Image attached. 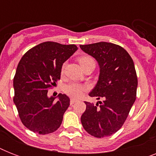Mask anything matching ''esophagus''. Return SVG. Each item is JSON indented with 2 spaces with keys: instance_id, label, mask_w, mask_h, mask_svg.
Wrapping results in <instances>:
<instances>
[{
  "instance_id": "esophagus-1",
  "label": "esophagus",
  "mask_w": 156,
  "mask_h": 156,
  "mask_svg": "<svg viewBox=\"0 0 156 156\" xmlns=\"http://www.w3.org/2000/svg\"><path fill=\"white\" fill-rule=\"evenodd\" d=\"M78 99H75V98H72L70 100V104H73L75 102H77L78 101Z\"/></svg>"
}]
</instances>
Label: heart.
Segmentation results:
<instances>
[{
  "label": "heart",
  "mask_w": 156,
  "mask_h": 156,
  "mask_svg": "<svg viewBox=\"0 0 156 156\" xmlns=\"http://www.w3.org/2000/svg\"><path fill=\"white\" fill-rule=\"evenodd\" d=\"M78 62L81 65V66L83 67L85 64L88 63L91 61H94L92 57H90V56H82L78 57ZM87 89V86L83 85L79 83H76V82H71V83H68L64 87V91L66 92L69 96L72 97H78L80 96L83 93V91H85Z\"/></svg>",
  "instance_id": "obj_1"
}]
</instances>
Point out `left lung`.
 Masks as SVG:
<instances>
[{"label":"left lung","mask_w":156,"mask_h":156,"mask_svg":"<svg viewBox=\"0 0 156 156\" xmlns=\"http://www.w3.org/2000/svg\"><path fill=\"white\" fill-rule=\"evenodd\" d=\"M80 48L100 66L99 80L89 95L104 99L96 104L85 101L87 108L81 122L84 129L95 138L111 136L123 126L136 100L138 78L134 64L126 50L112 43L99 42Z\"/></svg>","instance_id":"1"}]
</instances>
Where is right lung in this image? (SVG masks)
<instances>
[{"mask_svg": "<svg viewBox=\"0 0 156 156\" xmlns=\"http://www.w3.org/2000/svg\"><path fill=\"white\" fill-rule=\"evenodd\" d=\"M78 50L74 44L41 43L26 52L13 78V103L24 126L34 133L48 134L61 126L69 106L65 94L48 97V90L61 78L62 65Z\"/></svg>", "mask_w": 156, "mask_h": 156, "instance_id": "1", "label": "right lung"}]
</instances>
